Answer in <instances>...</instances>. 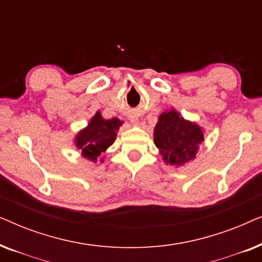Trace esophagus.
I'll list each match as a JSON object with an SVG mask.
<instances>
[{
  "mask_svg": "<svg viewBox=\"0 0 262 262\" xmlns=\"http://www.w3.org/2000/svg\"><path fill=\"white\" fill-rule=\"evenodd\" d=\"M131 121H132V123H134V124H137V119H131Z\"/></svg>",
  "mask_w": 262,
  "mask_h": 262,
  "instance_id": "1",
  "label": "esophagus"
}]
</instances>
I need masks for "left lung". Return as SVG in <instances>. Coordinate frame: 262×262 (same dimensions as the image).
Returning a JSON list of instances; mask_svg holds the SVG:
<instances>
[{"label": "left lung", "instance_id": "8db88e82", "mask_svg": "<svg viewBox=\"0 0 262 262\" xmlns=\"http://www.w3.org/2000/svg\"><path fill=\"white\" fill-rule=\"evenodd\" d=\"M154 141L167 163L181 166L194 159L204 135L198 125L186 121L175 111L160 116Z\"/></svg>", "mask_w": 262, "mask_h": 262}]
</instances>
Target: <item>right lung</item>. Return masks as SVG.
I'll list each match as a JSON object with an SVG mask.
<instances>
[{
  "label": "right lung",
  "mask_w": 262,
  "mask_h": 262,
  "mask_svg": "<svg viewBox=\"0 0 262 262\" xmlns=\"http://www.w3.org/2000/svg\"><path fill=\"white\" fill-rule=\"evenodd\" d=\"M120 125V120L117 118L105 120L100 113H96L88 127L81 131L76 137V145L82 151V155L94 162L98 161L101 152L113 144Z\"/></svg>",
  "instance_id": "add662e5"
}]
</instances>
